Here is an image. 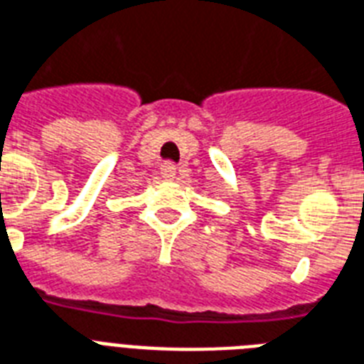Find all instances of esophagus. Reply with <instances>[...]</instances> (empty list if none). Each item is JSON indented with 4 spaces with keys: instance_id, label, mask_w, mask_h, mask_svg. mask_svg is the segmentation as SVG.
Returning a JSON list of instances; mask_svg holds the SVG:
<instances>
[{
    "instance_id": "34e87169",
    "label": "esophagus",
    "mask_w": 364,
    "mask_h": 364,
    "mask_svg": "<svg viewBox=\"0 0 364 364\" xmlns=\"http://www.w3.org/2000/svg\"><path fill=\"white\" fill-rule=\"evenodd\" d=\"M161 176L166 179V181H172L173 177H176V166H173L172 162H164L161 168Z\"/></svg>"
}]
</instances>
